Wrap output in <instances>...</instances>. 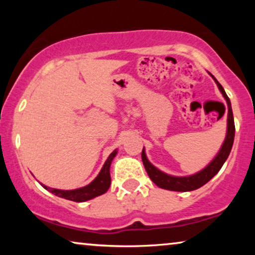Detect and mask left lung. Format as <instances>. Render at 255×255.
<instances>
[{
	"instance_id": "1",
	"label": "left lung",
	"mask_w": 255,
	"mask_h": 255,
	"mask_svg": "<svg viewBox=\"0 0 255 255\" xmlns=\"http://www.w3.org/2000/svg\"><path fill=\"white\" fill-rule=\"evenodd\" d=\"M212 78H214L215 82L217 83L219 90H221L223 96H224V99L226 100V103H228V110H229L228 111V131H226L225 140L223 142L221 149H219V152L217 153V155L215 156L214 160H212V161L209 163L204 169H202L198 173L189 176H173L161 172V170L156 168V167L153 166L152 163L148 161V159L146 158L144 148H142L141 160L145 166L146 172H147L149 179H151L156 186L162 188V189L173 190V191H191V190L198 189V188L204 186L205 183L209 182V181H210L212 177H214L216 174L221 170L222 166L224 165V162L226 161V159H228L230 152H231L233 140H235V132H236L231 102H230V99L228 97V95H226L225 90L222 87L221 83L215 79V76H212Z\"/></svg>"
}]
</instances>
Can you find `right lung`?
Segmentation results:
<instances>
[{
    "instance_id": "obj_1",
    "label": "right lung",
    "mask_w": 255,
    "mask_h": 255,
    "mask_svg": "<svg viewBox=\"0 0 255 255\" xmlns=\"http://www.w3.org/2000/svg\"><path fill=\"white\" fill-rule=\"evenodd\" d=\"M117 154V149L111 153L109 158L107 159V161L104 162V165L101 169L99 175L96 176V179L90 182L88 186L79 188V189L74 190H61V189H54V188H50L44 186L43 183H40L45 189L51 191L52 194H54L55 196L66 198V200L74 201V202H85L88 200H92V198L100 196L104 193H107L108 189H109L110 183H111V177H110V165L113 159Z\"/></svg>"
}]
</instances>
